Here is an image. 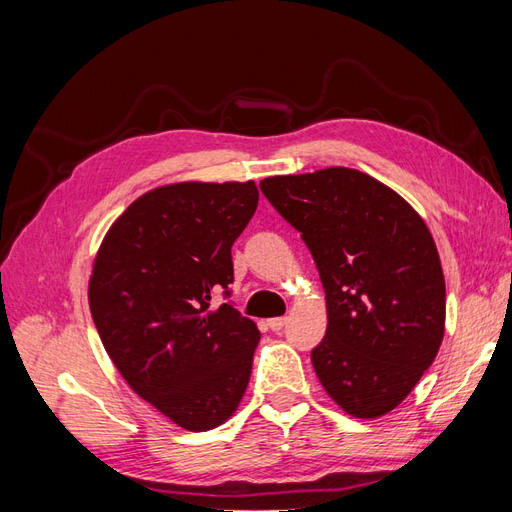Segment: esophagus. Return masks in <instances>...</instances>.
Segmentation results:
<instances>
[{
    "mask_svg": "<svg viewBox=\"0 0 512 512\" xmlns=\"http://www.w3.org/2000/svg\"><path fill=\"white\" fill-rule=\"evenodd\" d=\"M267 324H269L271 331H282L284 324H286V318H269Z\"/></svg>",
    "mask_w": 512,
    "mask_h": 512,
    "instance_id": "esophagus-1",
    "label": "esophagus"
}]
</instances>
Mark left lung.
<instances>
[{
	"mask_svg": "<svg viewBox=\"0 0 512 512\" xmlns=\"http://www.w3.org/2000/svg\"><path fill=\"white\" fill-rule=\"evenodd\" d=\"M260 190L301 232L327 294V335L312 350L324 391L354 418L389 414L444 337L446 286L427 224L354 168L267 177Z\"/></svg>",
	"mask_w": 512,
	"mask_h": 512,
	"instance_id": "left-lung-1",
	"label": "left lung"
}]
</instances>
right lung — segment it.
I'll return each instance as SVG.
<instances>
[{
  "label": "right lung",
  "instance_id": "obj_1",
  "mask_svg": "<svg viewBox=\"0 0 512 512\" xmlns=\"http://www.w3.org/2000/svg\"><path fill=\"white\" fill-rule=\"evenodd\" d=\"M256 207L254 181L160 185L108 228L91 269L104 350L138 397L188 431L226 423L250 382L256 322L209 301L232 282L230 247Z\"/></svg>",
  "mask_w": 512,
  "mask_h": 512
}]
</instances>
